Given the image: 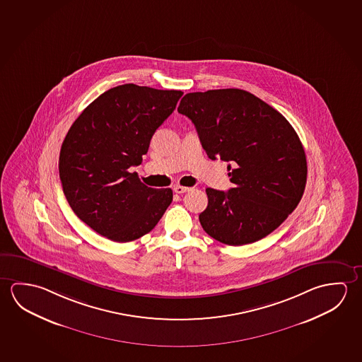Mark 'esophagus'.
<instances>
[{
  "instance_id": "1",
  "label": "esophagus",
  "mask_w": 362,
  "mask_h": 362,
  "mask_svg": "<svg viewBox=\"0 0 362 362\" xmlns=\"http://www.w3.org/2000/svg\"><path fill=\"white\" fill-rule=\"evenodd\" d=\"M190 188L188 187H182V185H175L174 187V192L178 193V194H183L185 192H189Z\"/></svg>"
}]
</instances>
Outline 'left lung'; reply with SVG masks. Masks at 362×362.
Segmentation results:
<instances>
[{"label": "left lung", "mask_w": 362, "mask_h": 362, "mask_svg": "<svg viewBox=\"0 0 362 362\" xmlns=\"http://www.w3.org/2000/svg\"><path fill=\"white\" fill-rule=\"evenodd\" d=\"M178 112L196 126L208 158L231 163L233 188H207L203 230L219 243L243 246L265 238L302 199L307 159L281 113L243 89L187 93Z\"/></svg>", "instance_id": "left-lung-1"}]
</instances>
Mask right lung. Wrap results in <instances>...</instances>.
Wrapping results in <instances>:
<instances>
[{"label": "right lung", "instance_id": "obj_1", "mask_svg": "<svg viewBox=\"0 0 362 362\" xmlns=\"http://www.w3.org/2000/svg\"><path fill=\"white\" fill-rule=\"evenodd\" d=\"M182 95L122 84L97 97L71 124L60 148V182L73 212L101 236L115 243L140 238L172 203L170 188H150L130 168L143 163Z\"/></svg>", "mask_w": 362, "mask_h": 362}]
</instances>
